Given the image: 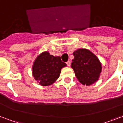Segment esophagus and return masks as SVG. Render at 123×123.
Listing matches in <instances>:
<instances>
[{
	"instance_id": "esophagus-1",
	"label": "esophagus",
	"mask_w": 123,
	"mask_h": 123,
	"mask_svg": "<svg viewBox=\"0 0 123 123\" xmlns=\"http://www.w3.org/2000/svg\"><path fill=\"white\" fill-rule=\"evenodd\" d=\"M67 66L70 67V61H68V62H67Z\"/></svg>"
}]
</instances>
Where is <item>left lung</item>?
<instances>
[{
	"label": "left lung",
	"instance_id": "8db88e82",
	"mask_svg": "<svg viewBox=\"0 0 123 123\" xmlns=\"http://www.w3.org/2000/svg\"><path fill=\"white\" fill-rule=\"evenodd\" d=\"M73 55L71 67L79 81L87 86L96 82L102 70L98 57L86 49H79L73 53Z\"/></svg>",
	"mask_w": 123,
	"mask_h": 123
}]
</instances>
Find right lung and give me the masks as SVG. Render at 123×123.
<instances>
[{
  "label": "right lung",
  "mask_w": 123,
  "mask_h": 123,
  "mask_svg": "<svg viewBox=\"0 0 123 123\" xmlns=\"http://www.w3.org/2000/svg\"><path fill=\"white\" fill-rule=\"evenodd\" d=\"M66 66L60 56H54L49 52H43L34 62L33 76L42 86H49L57 80L62 68Z\"/></svg>",
  "instance_id": "obj_1"
}]
</instances>
